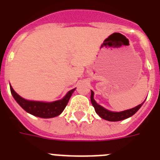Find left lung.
Wrapping results in <instances>:
<instances>
[{"instance_id":"1","label":"left lung","mask_w":160,"mask_h":160,"mask_svg":"<svg viewBox=\"0 0 160 160\" xmlns=\"http://www.w3.org/2000/svg\"><path fill=\"white\" fill-rule=\"evenodd\" d=\"M90 100H91L92 105L95 108V112L99 114V116L101 117L102 119H105V120H108V121H119V120L127 119V118L134 115L139 110V108L142 106V105L144 104V103H142V104L139 105L138 106L134 107L133 109H127V110H124V111L112 112L105 109V108H103L101 105H98L97 103L95 102V100H94V92L93 91H91Z\"/></svg>"}]
</instances>
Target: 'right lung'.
<instances>
[{
  "label": "right lung",
  "mask_w": 160,
  "mask_h": 160,
  "mask_svg": "<svg viewBox=\"0 0 160 160\" xmlns=\"http://www.w3.org/2000/svg\"><path fill=\"white\" fill-rule=\"evenodd\" d=\"M75 90V88L70 90L62 100H56V101L51 103H46L25 100L23 98H21L17 93H16V91L13 90V88L11 86V92L13 95L14 99L16 100V102L18 103L19 105H21L22 109L35 116L45 118V119L53 118V117L58 116L59 114H61L63 110L65 109V106L67 105L69 100L71 97Z\"/></svg>",
  "instance_id": "obj_1"
}]
</instances>
